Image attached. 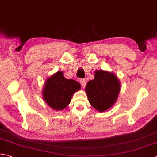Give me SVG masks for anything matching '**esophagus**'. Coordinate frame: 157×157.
I'll list each match as a JSON object with an SVG mask.
<instances>
[{"instance_id": "1", "label": "esophagus", "mask_w": 157, "mask_h": 157, "mask_svg": "<svg viewBox=\"0 0 157 157\" xmlns=\"http://www.w3.org/2000/svg\"><path fill=\"white\" fill-rule=\"evenodd\" d=\"M80 83H81V84H82V86L83 88H84V87L86 86V85L87 81L85 79H82L81 80H80Z\"/></svg>"}]
</instances>
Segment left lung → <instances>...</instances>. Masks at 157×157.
Instances as JSON below:
<instances>
[{"mask_svg": "<svg viewBox=\"0 0 157 157\" xmlns=\"http://www.w3.org/2000/svg\"><path fill=\"white\" fill-rule=\"evenodd\" d=\"M121 90V82L114 73L103 70L94 71V78L86 86L88 101L98 112L107 111L114 105Z\"/></svg>", "mask_w": 157, "mask_h": 157, "instance_id": "obj_1", "label": "left lung"}]
</instances>
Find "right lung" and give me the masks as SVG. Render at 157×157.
<instances>
[{"label":"right lung","instance_id":"obj_1","mask_svg":"<svg viewBox=\"0 0 157 157\" xmlns=\"http://www.w3.org/2000/svg\"><path fill=\"white\" fill-rule=\"evenodd\" d=\"M80 89L79 82L65 78L63 72L59 71L46 79L42 95L51 108L61 111L69 105L73 94Z\"/></svg>","mask_w":157,"mask_h":157}]
</instances>
